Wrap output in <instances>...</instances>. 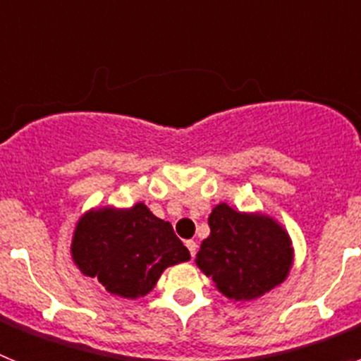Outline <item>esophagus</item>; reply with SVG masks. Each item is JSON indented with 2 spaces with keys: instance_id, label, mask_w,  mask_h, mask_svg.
<instances>
[{
  "instance_id": "34e87169",
  "label": "esophagus",
  "mask_w": 361,
  "mask_h": 361,
  "mask_svg": "<svg viewBox=\"0 0 361 361\" xmlns=\"http://www.w3.org/2000/svg\"><path fill=\"white\" fill-rule=\"evenodd\" d=\"M186 247H188V250H190L191 257H195L197 247H199V245H197V242H195V240H188V242H186Z\"/></svg>"
}]
</instances>
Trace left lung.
Masks as SVG:
<instances>
[{"mask_svg": "<svg viewBox=\"0 0 361 361\" xmlns=\"http://www.w3.org/2000/svg\"><path fill=\"white\" fill-rule=\"evenodd\" d=\"M195 264L226 298L257 300L289 276L295 250L288 229L262 212L216 204Z\"/></svg>", "mask_w": 361, "mask_h": 361, "instance_id": "obj_1", "label": "left lung"}]
</instances>
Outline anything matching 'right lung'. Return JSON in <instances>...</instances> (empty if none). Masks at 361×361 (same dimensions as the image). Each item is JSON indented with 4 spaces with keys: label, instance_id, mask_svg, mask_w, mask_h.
<instances>
[{
    "label": "right lung",
    "instance_id": "right-lung-1",
    "mask_svg": "<svg viewBox=\"0 0 361 361\" xmlns=\"http://www.w3.org/2000/svg\"><path fill=\"white\" fill-rule=\"evenodd\" d=\"M70 255L82 275L128 300L148 295L166 267L190 260L170 222L157 219L145 202L82 213L73 228Z\"/></svg>",
    "mask_w": 361,
    "mask_h": 361
}]
</instances>
